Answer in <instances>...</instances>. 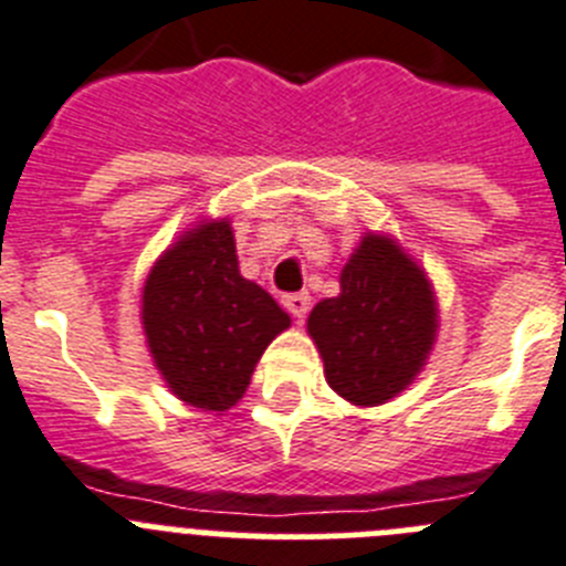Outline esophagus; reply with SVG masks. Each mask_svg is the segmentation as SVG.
<instances>
[{
  "instance_id": "1",
  "label": "esophagus",
  "mask_w": 566,
  "mask_h": 566,
  "mask_svg": "<svg viewBox=\"0 0 566 566\" xmlns=\"http://www.w3.org/2000/svg\"><path fill=\"white\" fill-rule=\"evenodd\" d=\"M282 302H284V307L295 315V318H304V315L310 313V293H304V290L302 293H287Z\"/></svg>"
}]
</instances>
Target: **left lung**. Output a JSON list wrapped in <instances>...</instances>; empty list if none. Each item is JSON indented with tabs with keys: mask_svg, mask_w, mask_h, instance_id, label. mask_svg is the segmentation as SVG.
I'll return each mask as SVG.
<instances>
[{
	"mask_svg": "<svg viewBox=\"0 0 566 566\" xmlns=\"http://www.w3.org/2000/svg\"><path fill=\"white\" fill-rule=\"evenodd\" d=\"M307 329L340 397L384 403L415 380L434 344V295L400 248L369 233L340 273V295L315 304Z\"/></svg>",
	"mask_w": 566,
	"mask_h": 566,
	"instance_id": "left-lung-1",
	"label": "left lung"
}]
</instances>
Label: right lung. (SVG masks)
I'll use <instances>...</instances> for the list:
<instances>
[{
  "label": "right lung",
  "instance_id": "right-lung-1",
  "mask_svg": "<svg viewBox=\"0 0 566 566\" xmlns=\"http://www.w3.org/2000/svg\"><path fill=\"white\" fill-rule=\"evenodd\" d=\"M144 327L169 389L197 409L226 411L245 395L253 366L290 315L242 279L228 222H208L151 268Z\"/></svg>",
  "mask_w": 566,
  "mask_h": 566
}]
</instances>
